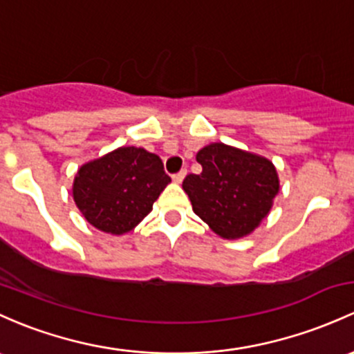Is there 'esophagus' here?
Masks as SVG:
<instances>
[{
    "label": "esophagus",
    "instance_id": "34e87169",
    "mask_svg": "<svg viewBox=\"0 0 354 354\" xmlns=\"http://www.w3.org/2000/svg\"><path fill=\"white\" fill-rule=\"evenodd\" d=\"M187 176V169H181V171H178V173H174L173 174V181L174 183H181V181H183V178Z\"/></svg>",
    "mask_w": 354,
    "mask_h": 354
}]
</instances>
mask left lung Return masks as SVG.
Wrapping results in <instances>:
<instances>
[{
    "label": "left lung",
    "instance_id": "8db88e82",
    "mask_svg": "<svg viewBox=\"0 0 354 354\" xmlns=\"http://www.w3.org/2000/svg\"><path fill=\"white\" fill-rule=\"evenodd\" d=\"M202 173L183 181L193 212L224 239H239L261 224L280 189L273 162L214 142L196 152Z\"/></svg>",
    "mask_w": 354,
    "mask_h": 354
}]
</instances>
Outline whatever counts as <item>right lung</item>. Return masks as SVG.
Listing matches in <instances>:
<instances>
[{
  "instance_id": "1",
  "label": "right lung",
  "mask_w": 354,
  "mask_h": 354,
  "mask_svg": "<svg viewBox=\"0 0 354 354\" xmlns=\"http://www.w3.org/2000/svg\"><path fill=\"white\" fill-rule=\"evenodd\" d=\"M169 181L159 156L142 147H118L77 169L73 196L89 224L120 236L152 210Z\"/></svg>"
}]
</instances>
